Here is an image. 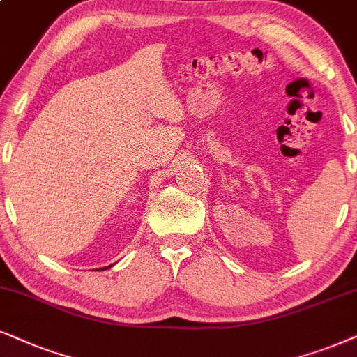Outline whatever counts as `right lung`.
I'll return each instance as SVG.
<instances>
[{
    "mask_svg": "<svg viewBox=\"0 0 357 357\" xmlns=\"http://www.w3.org/2000/svg\"><path fill=\"white\" fill-rule=\"evenodd\" d=\"M105 268H108V267H105Z\"/></svg>",
    "mask_w": 357,
    "mask_h": 357,
    "instance_id": "add662e5",
    "label": "right lung"
}]
</instances>
